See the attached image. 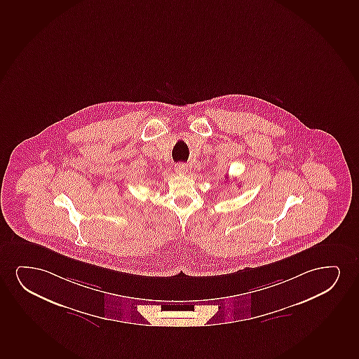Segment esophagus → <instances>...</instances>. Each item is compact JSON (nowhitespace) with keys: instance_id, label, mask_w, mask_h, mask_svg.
Returning a JSON list of instances; mask_svg holds the SVG:
<instances>
[{"instance_id":"esophagus-1","label":"esophagus","mask_w":359,"mask_h":359,"mask_svg":"<svg viewBox=\"0 0 359 359\" xmlns=\"http://www.w3.org/2000/svg\"><path fill=\"white\" fill-rule=\"evenodd\" d=\"M175 172L177 174H187V165L184 163H177L175 164Z\"/></svg>"}]
</instances>
